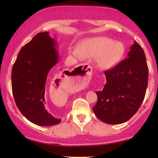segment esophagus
<instances>
[{
	"label": "esophagus",
	"mask_w": 158,
	"mask_h": 158,
	"mask_svg": "<svg viewBox=\"0 0 158 158\" xmlns=\"http://www.w3.org/2000/svg\"><path fill=\"white\" fill-rule=\"evenodd\" d=\"M91 72L92 68L90 65L87 64L79 65L72 71L70 79L71 81H75L78 86H82L90 81Z\"/></svg>",
	"instance_id": "obj_1"
}]
</instances>
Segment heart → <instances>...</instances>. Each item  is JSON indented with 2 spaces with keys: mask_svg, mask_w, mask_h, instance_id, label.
<instances>
[{
  "mask_svg": "<svg viewBox=\"0 0 158 158\" xmlns=\"http://www.w3.org/2000/svg\"><path fill=\"white\" fill-rule=\"evenodd\" d=\"M126 52L124 44L106 37L87 39L79 44L78 49H70V53L78 58L95 59L98 68H112L122 61Z\"/></svg>",
  "mask_w": 158,
  "mask_h": 158,
  "instance_id": "1",
  "label": "heart"
}]
</instances>
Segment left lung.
<instances>
[{
	"label": "left lung",
	"instance_id": "1",
	"mask_svg": "<svg viewBox=\"0 0 158 158\" xmlns=\"http://www.w3.org/2000/svg\"><path fill=\"white\" fill-rule=\"evenodd\" d=\"M128 56L105 72L106 84L102 90L96 92L98 100L94 113L108 124H121L131 119L146 95L148 69L144 51L136 41Z\"/></svg>",
	"mask_w": 158,
	"mask_h": 158
}]
</instances>
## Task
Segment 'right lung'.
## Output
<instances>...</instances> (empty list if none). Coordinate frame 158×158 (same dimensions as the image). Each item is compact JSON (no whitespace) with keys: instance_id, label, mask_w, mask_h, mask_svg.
<instances>
[{"instance_id":"obj_1","label":"right lung","mask_w":158,"mask_h":158,"mask_svg":"<svg viewBox=\"0 0 158 158\" xmlns=\"http://www.w3.org/2000/svg\"><path fill=\"white\" fill-rule=\"evenodd\" d=\"M56 47L48 32H39L21 49L12 67V88L16 106L29 121L38 126H51L61 120L45 108L47 78L59 61ZM64 81V76L59 74L50 82V88H61Z\"/></svg>"}]
</instances>
